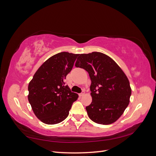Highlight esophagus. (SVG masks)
I'll use <instances>...</instances> for the list:
<instances>
[{"label": "esophagus", "instance_id": "34e87169", "mask_svg": "<svg viewBox=\"0 0 156 156\" xmlns=\"http://www.w3.org/2000/svg\"><path fill=\"white\" fill-rule=\"evenodd\" d=\"M84 94H85V91H84V90H82V92L80 94L79 96H82L84 95Z\"/></svg>", "mask_w": 156, "mask_h": 156}]
</instances>
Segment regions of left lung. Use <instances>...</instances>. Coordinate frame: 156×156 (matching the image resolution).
Listing matches in <instances>:
<instances>
[{
	"label": "left lung",
	"mask_w": 156,
	"mask_h": 156,
	"mask_svg": "<svg viewBox=\"0 0 156 156\" xmlns=\"http://www.w3.org/2000/svg\"><path fill=\"white\" fill-rule=\"evenodd\" d=\"M88 72L92 102L86 110L97 124L115 122L128 107L132 90L129 82L116 62L102 52L81 54L75 64Z\"/></svg>",
	"instance_id": "8db88e82"
}]
</instances>
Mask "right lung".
<instances>
[{
  "mask_svg": "<svg viewBox=\"0 0 156 156\" xmlns=\"http://www.w3.org/2000/svg\"><path fill=\"white\" fill-rule=\"evenodd\" d=\"M78 56L67 52L55 54L41 65L29 82V103L36 116L44 124L64 120L78 99V95L65 85L64 80Z\"/></svg>",
  "mask_w": 156,
  "mask_h": 156,
  "instance_id": "right-lung-1",
  "label": "right lung"
}]
</instances>
